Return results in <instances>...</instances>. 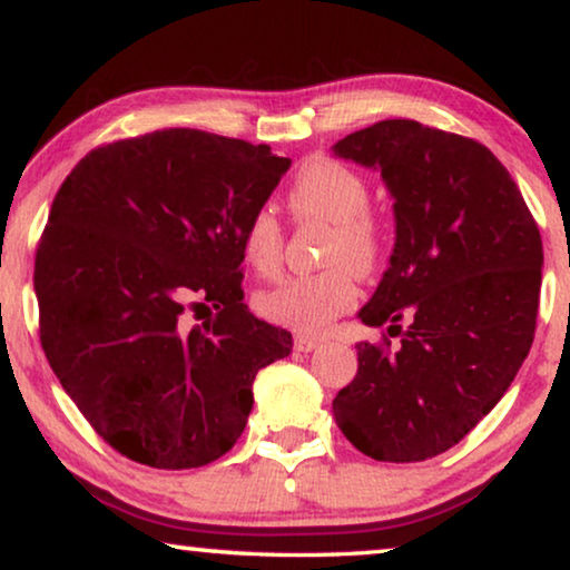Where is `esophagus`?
I'll list each match as a JSON object with an SVG mask.
<instances>
[{
    "label": "esophagus",
    "instance_id": "34e87169",
    "mask_svg": "<svg viewBox=\"0 0 570 570\" xmlns=\"http://www.w3.org/2000/svg\"><path fill=\"white\" fill-rule=\"evenodd\" d=\"M320 338H315V335H296L294 338V348L296 351H304V354H307V351H315L317 346H320Z\"/></svg>",
    "mask_w": 570,
    "mask_h": 570
}]
</instances>
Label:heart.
Listing matches in <instances>:
<instances>
[{
  "instance_id": "obj_1",
  "label": "heart",
  "mask_w": 570,
  "mask_h": 570,
  "mask_svg": "<svg viewBox=\"0 0 570 570\" xmlns=\"http://www.w3.org/2000/svg\"><path fill=\"white\" fill-rule=\"evenodd\" d=\"M286 202L296 219L333 224L325 243V263L317 274L282 278L255 296L258 312L271 323L299 333H320L335 317L354 309L358 274H374L384 255V227L368 212L372 188L364 175L331 157H309L288 183ZM239 250L255 274H276L284 258V227L271 208L247 216Z\"/></svg>"
}]
</instances>
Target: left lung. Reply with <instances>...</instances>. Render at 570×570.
Listing matches in <instances>:
<instances>
[{"mask_svg": "<svg viewBox=\"0 0 570 570\" xmlns=\"http://www.w3.org/2000/svg\"><path fill=\"white\" fill-rule=\"evenodd\" d=\"M333 151L382 173L397 227L390 268L358 312L387 333L356 343L335 423L372 460H431L493 411L529 354L540 229L507 167L468 136L390 118Z\"/></svg>", "mask_w": 570, "mask_h": 570, "instance_id": "8db88e82", "label": "left lung"}]
</instances>
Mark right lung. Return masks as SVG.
<instances>
[{
    "label": "right lung",
    "mask_w": 570,
    "mask_h": 570,
    "mask_svg": "<svg viewBox=\"0 0 570 570\" xmlns=\"http://www.w3.org/2000/svg\"><path fill=\"white\" fill-rule=\"evenodd\" d=\"M292 159L198 128L118 139L61 183L36 253L41 346L98 436L159 470L227 454L292 333L243 302L239 235Z\"/></svg>",
    "instance_id": "add662e5"
}]
</instances>
